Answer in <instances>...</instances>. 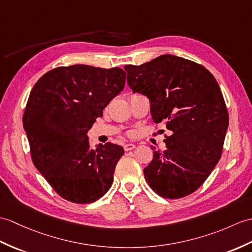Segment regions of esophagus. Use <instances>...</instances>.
<instances>
[{"label":"esophagus","mask_w":252,"mask_h":252,"mask_svg":"<svg viewBox=\"0 0 252 252\" xmlns=\"http://www.w3.org/2000/svg\"><path fill=\"white\" fill-rule=\"evenodd\" d=\"M135 147H136V146L134 145V144H126V145H125V150H126V151H131V150H133Z\"/></svg>","instance_id":"1"}]
</instances>
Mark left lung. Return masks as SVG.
<instances>
[{
    "mask_svg": "<svg viewBox=\"0 0 252 252\" xmlns=\"http://www.w3.org/2000/svg\"><path fill=\"white\" fill-rule=\"evenodd\" d=\"M125 69L133 93L149 98L154 121H164L171 132L165 151L151 146L154 159L144 168L146 181L162 197L191 194L219 162L229 126L217 80L200 64L173 55Z\"/></svg>",
    "mask_w": 252,
    "mask_h": 252,
    "instance_id": "8db88e82",
    "label": "left lung"
}]
</instances>
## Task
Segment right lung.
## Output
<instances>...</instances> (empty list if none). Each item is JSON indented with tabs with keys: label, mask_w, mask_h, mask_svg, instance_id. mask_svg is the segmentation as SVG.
<instances>
[{
	"label": "right lung",
	"mask_w": 252,
	"mask_h": 252,
	"mask_svg": "<svg viewBox=\"0 0 252 252\" xmlns=\"http://www.w3.org/2000/svg\"><path fill=\"white\" fill-rule=\"evenodd\" d=\"M126 72L85 64L51 69L34 85L23 115L32 161L65 200L89 204L112 187L119 145L90 148L87 133L124 90Z\"/></svg>",
	"instance_id": "1"
}]
</instances>
